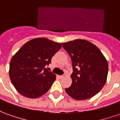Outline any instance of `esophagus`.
<instances>
[{
	"mask_svg": "<svg viewBox=\"0 0 120 120\" xmlns=\"http://www.w3.org/2000/svg\"><path fill=\"white\" fill-rule=\"evenodd\" d=\"M66 76V74H64V75H60V76H59V77H60V79H62V78L65 77Z\"/></svg>",
	"mask_w": 120,
	"mask_h": 120,
	"instance_id": "esophagus-1",
	"label": "esophagus"
}]
</instances>
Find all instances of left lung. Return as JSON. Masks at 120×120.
I'll list each match as a JSON object with an SVG mask.
<instances>
[{"label": "left lung", "mask_w": 120, "mask_h": 120, "mask_svg": "<svg viewBox=\"0 0 120 120\" xmlns=\"http://www.w3.org/2000/svg\"><path fill=\"white\" fill-rule=\"evenodd\" d=\"M71 58L72 83L66 93L75 100L92 98L107 82L109 65L103 53L92 43L77 39L62 43Z\"/></svg>", "instance_id": "8db88e82"}]
</instances>
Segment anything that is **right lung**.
<instances>
[{
    "instance_id": "obj_1",
    "label": "right lung",
    "mask_w": 120,
    "mask_h": 120,
    "mask_svg": "<svg viewBox=\"0 0 120 120\" xmlns=\"http://www.w3.org/2000/svg\"><path fill=\"white\" fill-rule=\"evenodd\" d=\"M62 47L60 43L45 38L28 41L13 55L9 75L17 91L26 98H38L44 95L56 80V75L45 66Z\"/></svg>"
}]
</instances>
